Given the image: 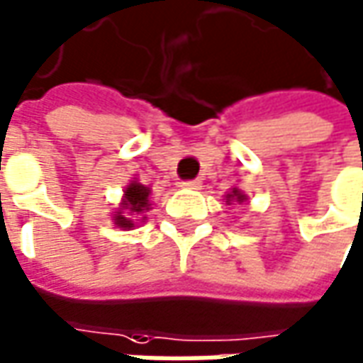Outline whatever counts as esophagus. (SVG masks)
Instances as JSON below:
<instances>
[{
	"label": "esophagus",
	"instance_id": "1",
	"mask_svg": "<svg viewBox=\"0 0 363 363\" xmlns=\"http://www.w3.org/2000/svg\"><path fill=\"white\" fill-rule=\"evenodd\" d=\"M181 186H184V189H201V181H182Z\"/></svg>",
	"mask_w": 363,
	"mask_h": 363
}]
</instances>
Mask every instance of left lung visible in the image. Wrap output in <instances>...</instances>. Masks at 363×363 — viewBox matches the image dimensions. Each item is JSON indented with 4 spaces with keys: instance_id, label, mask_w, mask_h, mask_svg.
<instances>
[{
    "instance_id": "left-lung-1",
    "label": "left lung",
    "mask_w": 363,
    "mask_h": 363,
    "mask_svg": "<svg viewBox=\"0 0 363 363\" xmlns=\"http://www.w3.org/2000/svg\"><path fill=\"white\" fill-rule=\"evenodd\" d=\"M242 202V201H246V196H244L242 192L238 191V189H234L233 192H230V194H226V202H228V204H230V202Z\"/></svg>"
}]
</instances>
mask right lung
Instances as JSON below:
<instances>
[{"mask_svg":"<svg viewBox=\"0 0 363 363\" xmlns=\"http://www.w3.org/2000/svg\"><path fill=\"white\" fill-rule=\"evenodd\" d=\"M130 211V214H140L143 211H149V189L143 186L139 182H130L125 191V201H123V211ZM115 223L121 228H133L135 224L130 218L123 216V213H119L115 216Z\"/></svg>","mask_w":363,"mask_h":363,"instance_id":"right-lung-1","label":"right lung"}]
</instances>
